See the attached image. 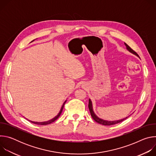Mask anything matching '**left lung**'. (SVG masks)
Returning <instances> with one entry per match:
<instances>
[{"instance_id": "1", "label": "left lung", "mask_w": 156, "mask_h": 156, "mask_svg": "<svg viewBox=\"0 0 156 156\" xmlns=\"http://www.w3.org/2000/svg\"><path fill=\"white\" fill-rule=\"evenodd\" d=\"M125 44V45L126 46V49L129 51V52H130L131 53H132V54H135V55H136V56H138V57H139V55H138V54L136 52H135L134 51H133L128 45H127V44L125 42L124 43ZM88 107H89V109H90V113H91V117H93V119L97 122V123H99V124H101V125H107V126H108V125H115V124H117V123H120V122H122V121H123L124 120H125L126 119H127L128 118V117H126L125 119H121V120H115V121H108V120H103V119H100V118H99L96 114H95V113L94 112V111H93V104H92V102H91V99H89V104H88ZM129 117V116H128Z\"/></svg>"}]
</instances>
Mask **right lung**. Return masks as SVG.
Wrapping results in <instances>:
<instances>
[{
  "instance_id": "1",
  "label": "right lung",
  "mask_w": 156,
  "mask_h": 156,
  "mask_svg": "<svg viewBox=\"0 0 156 156\" xmlns=\"http://www.w3.org/2000/svg\"><path fill=\"white\" fill-rule=\"evenodd\" d=\"M66 101H65V102H64V103H63V104L62 105V107H61V109H60V112H59V113L57 114V115H56L54 118H53V119H52L51 120H48V121H46V122H33V121H31V120H29L30 122H31V123H34V124H36V125H49V124H50V123H52V122H55L59 117H60V114H61V113H62V110H63V107H64V105H65V102H66Z\"/></svg>"
}]
</instances>
